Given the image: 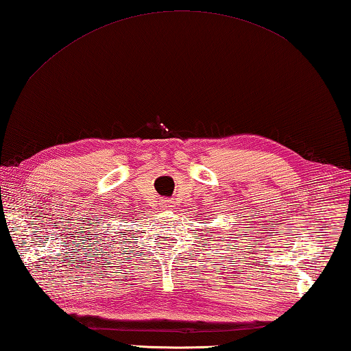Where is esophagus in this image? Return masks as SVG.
Masks as SVG:
<instances>
[{
    "label": "esophagus",
    "instance_id": "34e87169",
    "mask_svg": "<svg viewBox=\"0 0 351 351\" xmlns=\"http://www.w3.org/2000/svg\"><path fill=\"white\" fill-rule=\"evenodd\" d=\"M162 207L164 209H171V207H173V203H170L169 199H165V201H162Z\"/></svg>",
    "mask_w": 351,
    "mask_h": 351
}]
</instances>
